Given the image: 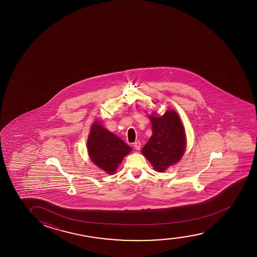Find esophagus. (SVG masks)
<instances>
[{
	"label": "esophagus",
	"instance_id": "esophagus-1",
	"mask_svg": "<svg viewBox=\"0 0 257 257\" xmlns=\"http://www.w3.org/2000/svg\"><path fill=\"white\" fill-rule=\"evenodd\" d=\"M134 148H136V150H140L141 148V143L140 141H136V142H134Z\"/></svg>",
	"mask_w": 257,
	"mask_h": 257
}]
</instances>
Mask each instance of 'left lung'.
I'll return each mask as SVG.
<instances>
[{
	"mask_svg": "<svg viewBox=\"0 0 257 257\" xmlns=\"http://www.w3.org/2000/svg\"><path fill=\"white\" fill-rule=\"evenodd\" d=\"M152 134L142 148V155L157 172H164L169 166L179 162L186 148V136L178 114L168 109L164 115H150Z\"/></svg>",
	"mask_w": 257,
	"mask_h": 257,
	"instance_id": "1",
	"label": "left lung"
}]
</instances>
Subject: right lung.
Segmentation results:
<instances>
[{
    "label": "right lung",
    "mask_w": 257,
    "mask_h": 257,
    "mask_svg": "<svg viewBox=\"0 0 257 257\" xmlns=\"http://www.w3.org/2000/svg\"><path fill=\"white\" fill-rule=\"evenodd\" d=\"M88 155L91 162L103 171L112 175L132 148L120 138L95 121L87 141Z\"/></svg>",
    "instance_id": "right-lung-1"
}]
</instances>
